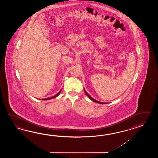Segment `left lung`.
I'll return each mask as SVG.
<instances>
[{
	"instance_id": "obj_1",
	"label": "left lung",
	"mask_w": 158,
	"mask_h": 158,
	"mask_svg": "<svg viewBox=\"0 0 158 158\" xmlns=\"http://www.w3.org/2000/svg\"><path fill=\"white\" fill-rule=\"evenodd\" d=\"M84 91H85V94H86V95H87L88 97L92 101H93L94 102H96V103H100V104H106V103H102V102H99V101H96V100H95L94 99H93V98L91 97L88 94L87 92L86 91V90L84 89Z\"/></svg>"
}]
</instances>
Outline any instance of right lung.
Returning <instances> with one entry per match:
<instances>
[{"label":"right lung","mask_w":158,"mask_h":158,"mask_svg":"<svg viewBox=\"0 0 158 158\" xmlns=\"http://www.w3.org/2000/svg\"><path fill=\"white\" fill-rule=\"evenodd\" d=\"M61 91H60L58 93H57V94H56L55 95H54V97H51L50 98H44V99H40V100H43V101H44V100H48V99H53V98H56V97H57L59 94H60V93Z\"/></svg>","instance_id":"right-lung-1"}]
</instances>
